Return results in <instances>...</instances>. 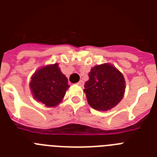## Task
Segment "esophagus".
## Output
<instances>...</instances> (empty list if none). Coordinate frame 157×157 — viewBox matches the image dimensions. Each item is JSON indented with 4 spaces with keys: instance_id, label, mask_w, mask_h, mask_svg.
<instances>
[{
    "instance_id": "esophagus-1",
    "label": "esophagus",
    "mask_w": 157,
    "mask_h": 157,
    "mask_svg": "<svg viewBox=\"0 0 157 157\" xmlns=\"http://www.w3.org/2000/svg\"><path fill=\"white\" fill-rule=\"evenodd\" d=\"M77 85H78V86H84V81L81 80V81H80L78 83H77Z\"/></svg>"
}]
</instances>
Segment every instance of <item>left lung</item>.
Returning a JSON list of instances; mask_svg holds the SVG:
<instances>
[{
	"instance_id": "8db88e82",
	"label": "left lung",
	"mask_w": 157,
	"mask_h": 157,
	"mask_svg": "<svg viewBox=\"0 0 157 157\" xmlns=\"http://www.w3.org/2000/svg\"><path fill=\"white\" fill-rule=\"evenodd\" d=\"M124 76L111 63L92 67L84 89L89 105L103 112L116 107L124 97Z\"/></svg>"
}]
</instances>
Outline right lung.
<instances>
[{"label":"right lung","instance_id":"1","mask_svg":"<svg viewBox=\"0 0 157 157\" xmlns=\"http://www.w3.org/2000/svg\"><path fill=\"white\" fill-rule=\"evenodd\" d=\"M67 82L59 63L49 64L35 71L31 77L29 87L35 99L45 107H54L63 99L69 88Z\"/></svg>","mask_w":157,"mask_h":157}]
</instances>
